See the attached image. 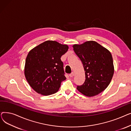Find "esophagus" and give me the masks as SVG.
<instances>
[{
    "label": "esophagus",
    "instance_id": "obj_1",
    "mask_svg": "<svg viewBox=\"0 0 131 131\" xmlns=\"http://www.w3.org/2000/svg\"><path fill=\"white\" fill-rule=\"evenodd\" d=\"M74 73L73 72H72L71 74H70L69 76L72 78V77H74Z\"/></svg>",
    "mask_w": 131,
    "mask_h": 131
}]
</instances>
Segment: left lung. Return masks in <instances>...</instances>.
<instances>
[{
    "mask_svg": "<svg viewBox=\"0 0 131 131\" xmlns=\"http://www.w3.org/2000/svg\"><path fill=\"white\" fill-rule=\"evenodd\" d=\"M73 50L83 64L85 80L77 89L89 97L104 91L111 82L114 73L112 55L106 48L94 41L74 45Z\"/></svg>",
    "mask_w": 131,
    "mask_h": 131,
    "instance_id": "obj_1",
    "label": "left lung"
}]
</instances>
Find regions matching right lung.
I'll use <instances>...</instances> for the list:
<instances>
[{
  "label": "right lung",
  "instance_id": "obj_1",
  "mask_svg": "<svg viewBox=\"0 0 131 131\" xmlns=\"http://www.w3.org/2000/svg\"><path fill=\"white\" fill-rule=\"evenodd\" d=\"M68 49L66 45L48 40L29 51L25 60L24 74L36 92L49 95L58 91L61 82L66 79L60 58Z\"/></svg>",
  "mask_w": 131,
  "mask_h": 131
}]
</instances>
